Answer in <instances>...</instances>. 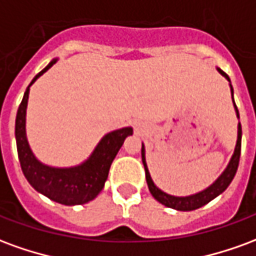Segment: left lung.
Here are the masks:
<instances>
[{
  "label": "left lung",
  "instance_id": "obj_1",
  "mask_svg": "<svg viewBox=\"0 0 256 256\" xmlns=\"http://www.w3.org/2000/svg\"><path fill=\"white\" fill-rule=\"evenodd\" d=\"M218 72L225 76L229 82L230 79L229 76L226 75L220 68H216ZM230 86V92H232V100H233V88L232 84ZM233 106H234V110H236V115L237 118L240 119V115H238V110H237L236 104H234V100H233ZM242 124L238 122L237 124V141H236V146H234V152L232 155L230 160L228 163L226 168L222 172L220 177L215 180L214 182L210 185L208 188L203 189L200 192L194 193V194H189V196H172V194H168V193L163 192L162 189H159L155 185V182L152 181L150 178V170H148V166H146V160H145V148L144 144H142V148H141V156H142V163H144L145 167V178H146V184H148V188H150V194L154 198L162 203L163 206L166 207H170V208L178 210V211H192V210H198L200 207H203L207 203H210L212 198H215L216 196H220V193L225 192V189L230 185L232 180L234 178L237 172V167H238V160H240V150H242Z\"/></svg>",
  "mask_w": 256,
  "mask_h": 256
}]
</instances>
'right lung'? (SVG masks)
<instances>
[{"mask_svg": "<svg viewBox=\"0 0 256 256\" xmlns=\"http://www.w3.org/2000/svg\"><path fill=\"white\" fill-rule=\"evenodd\" d=\"M56 62L58 58H53L41 72L36 74L28 88L26 89L16 115L14 137L20 166L31 186L56 203L64 206H78L93 200L102 190L112 162L126 137L133 134V128H122L106 134L100 140V142L96 145L92 155L78 166L52 167L38 160L31 150L26 134L27 102L31 84L46 72Z\"/></svg>", "mask_w": 256, "mask_h": 256, "instance_id": "right-lung-1", "label": "right lung"}]
</instances>
